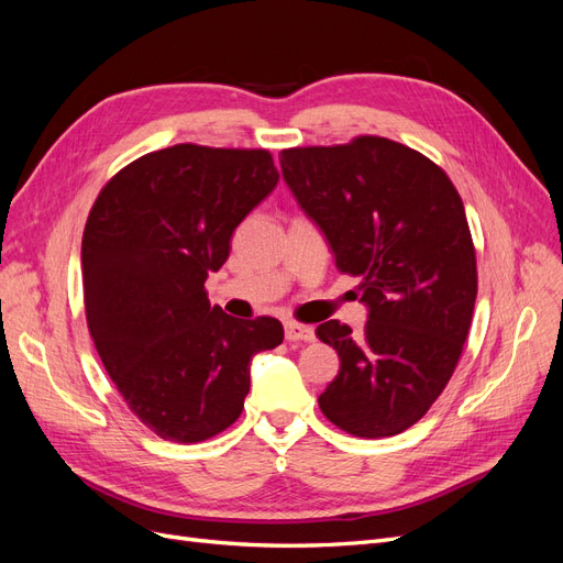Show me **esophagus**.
<instances>
[{"mask_svg": "<svg viewBox=\"0 0 563 563\" xmlns=\"http://www.w3.org/2000/svg\"><path fill=\"white\" fill-rule=\"evenodd\" d=\"M284 333L288 343H312L314 340V329L305 327V323H298V321H288L284 327Z\"/></svg>", "mask_w": 563, "mask_h": 563, "instance_id": "34e87169", "label": "esophagus"}]
</instances>
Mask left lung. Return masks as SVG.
Returning <instances> with one entry per match:
<instances>
[{"label": "left lung", "instance_id": "8db88e82", "mask_svg": "<svg viewBox=\"0 0 563 563\" xmlns=\"http://www.w3.org/2000/svg\"><path fill=\"white\" fill-rule=\"evenodd\" d=\"M279 162L368 305L362 335L338 319L317 327L340 356L321 413L354 437H395L430 411L470 333L476 253L463 199L444 168L380 135L288 147Z\"/></svg>", "mask_w": 563, "mask_h": 563}]
</instances>
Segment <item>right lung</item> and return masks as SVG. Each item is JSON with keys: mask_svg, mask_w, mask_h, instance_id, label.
<instances>
[{"mask_svg": "<svg viewBox=\"0 0 563 563\" xmlns=\"http://www.w3.org/2000/svg\"><path fill=\"white\" fill-rule=\"evenodd\" d=\"M277 180L267 150L180 143L126 164L89 211V333L131 413L166 441L228 430L242 416L253 354L284 340L277 319H234L203 288Z\"/></svg>", "mask_w": 563, "mask_h": 563, "instance_id": "add662e5", "label": "right lung"}]
</instances>
